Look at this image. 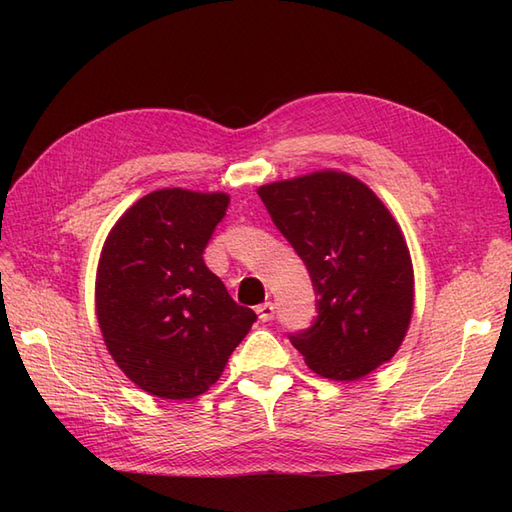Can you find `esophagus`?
I'll list each match as a JSON object with an SVG mask.
<instances>
[{"label":"esophagus","mask_w":512,"mask_h":512,"mask_svg":"<svg viewBox=\"0 0 512 512\" xmlns=\"http://www.w3.org/2000/svg\"><path fill=\"white\" fill-rule=\"evenodd\" d=\"M257 314L262 321H270L275 317V303L266 301V303H262V306H257Z\"/></svg>","instance_id":"1"}]
</instances>
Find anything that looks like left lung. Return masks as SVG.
<instances>
[{
  "label": "left lung",
  "mask_w": 512,
  "mask_h": 512,
  "mask_svg": "<svg viewBox=\"0 0 512 512\" xmlns=\"http://www.w3.org/2000/svg\"><path fill=\"white\" fill-rule=\"evenodd\" d=\"M317 295V319L290 343L314 372L356 380L398 352L413 310V270L394 217L352 176L319 171L257 189Z\"/></svg>",
  "instance_id": "left-lung-1"
}]
</instances>
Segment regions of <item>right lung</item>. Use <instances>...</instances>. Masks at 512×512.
<instances>
[{
  "label": "right lung",
  "mask_w": 512,
  "mask_h": 512,
  "mask_svg": "<svg viewBox=\"0 0 512 512\" xmlns=\"http://www.w3.org/2000/svg\"><path fill=\"white\" fill-rule=\"evenodd\" d=\"M226 209L224 193L162 189L140 198L105 239L96 273L103 339L151 396L204 394L257 321L202 257Z\"/></svg>",
  "instance_id": "add662e5"
}]
</instances>
